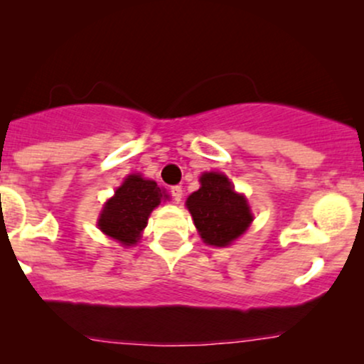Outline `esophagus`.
I'll return each mask as SVG.
<instances>
[{"label":"esophagus","mask_w":364,"mask_h":364,"mask_svg":"<svg viewBox=\"0 0 364 364\" xmlns=\"http://www.w3.org/2000/svg\"><path fill=\"white\" fill-rule=\"evenodd\" d=\"M171 195H173V198H174V202H181V198H183V188L181 186H173L171 188Z\"/></svg>","instance_id":"obj_1"}]
</instances>
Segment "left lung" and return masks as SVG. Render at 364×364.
Segmentation results:
<instances>
[{"instance_id": "obj_1", "label": "left lung", "mask_w": 364, "mask_h": 364, "mask_svg": "<svg viewBox=\"0 0 364 364\" xmlns=\"http://www.w3.org/2000/svg\"><path fill=\"white\" fill-rule=\"evenodd\" d=\"M193 223L203 243L224 248L236 241L253 220L252 208L245 195L223 173H203L200 188L186 198Z\"/></svg>"}]
</instances>
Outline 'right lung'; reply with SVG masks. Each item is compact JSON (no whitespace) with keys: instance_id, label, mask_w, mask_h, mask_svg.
Returning <instances> with one entry per match:
<instances>
[{"instance_id":"add662e5","label":"right lung","mask_w":364,"mask_h":364,"mask_svg":"<svg viewBox=\"0 0 364 364\" xmlns=\"http://www.w3.org/2000/svg\"><path fill=\"white\" fill-rule=\"evenodd\" d=\"M168 198L169 195L156 181L141 178L140 174H129L114 191V196L104 203L97 220L99 229L121 245H136L150 212Z\"/></svg>"}]
</instances>
